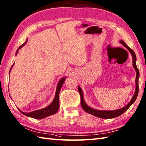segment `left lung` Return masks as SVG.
Returning a JSON list of instances; mask_svg holds the SVG:
<instances>
[{
  "mask_svg": "<svg viewBox=\"0 0 146 146\" xmlns=\"http://www.w3.org/2000/svg\"><path fill=\"white\" fill-rule=\"evenodd\" d=\"M120 42L121 44H122L123 46L128 49V50L131 52L132 56V63H133V67L134 68V69L136 71V78H135V84H136V88H135V94L133 96L132 100L131 102H129L128 105H127L125 107H123L120 109H118L116 110H112V111H107V110H95L94 108H92L90 107H88L87 105L86 104L84 100H83V92L81 88L78 86V90L79 92V94L80 95V98H81V105L83 108V109L86 112L90 113L93 115L96 116L97 117L102 118V119H111V118H115L117 117L120 116V115H122L125 112V111L127 110L128 108L131 107V105L134 104V102L135 101L136 98L137 97L138 93H139V71L138 68L136 66L135 64V61H136V56L134 53V51L132 50V49L130 48L129 46L127 45L124 41H120Z\"/></svg>",
  "mask_w": 146,
  "mask_h": 146,
  "instance_id": "left-lung-1",
  "label": "left lung"
}]
</instances>
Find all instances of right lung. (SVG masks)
Instances as JSON below:
<instances>
[{
	"instance_id": "obj_1",
	"label": "right lung",
	"mask_w": 146,
	"mask_h": 146,
	"mask_svg": "<svg viewBox=\"0 0 146 146\" xmlns=\"http://www.w3.org/2000/svg\"><path fill=\"white\" fill-rule=\"evenodd\" d=\"M26 42H27V41H26ZM26 42H25L24 43V44H23L21 46H20L19 48H18L17 51L19 50V49H20L22 47H23V46L25 45ZM17 51L16 52V54H17V52H18ZM14 64H12V67L13 66ZM11 68H11L10 71L11 70ZM64 81H65V78H62L60 80V81L59 82L58 86H57L56 91V94H55V97H54V100H53V101H52V103L50 105H49L48 107H46L44 108H42V109H41V110L32 111V112H30V113H24V112H23V111H21L20 110H19V111L23 114L25 115H26L27 117L34 118V119H43V118L47 117L48 116L51 115H53V114L56 113L57 112V111L58 110L59 107H60V102H59V94H60V90L62 87V85H63Z\"/></svg>"
}]
</instances>
